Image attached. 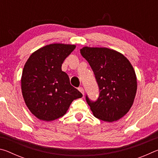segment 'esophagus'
I'll return each instance as SVG.
<instances>
[{
  "instance_id": "esophagus-1",
  "label": "esophagus",
  "mask_w": 158,
  "mask_h": 158,
  "mask_svg": "<svg viewBox=\"0 0 158 158\" xmlns=\"http://www.w3.org/2000/svg\"><path fill=\"white\" fill-rule=\"evenodd\" d=\"M78 90L82 93L83 95H84V89H83L82 87H79V89H78Z\"/></svg>"
}]
</instances>
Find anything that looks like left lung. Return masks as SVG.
Instances as JSON below:
<instances>
[{"label":"left lung","mask_w":158,"mask_h":158,"mask_svg":"<svg viewBox=\"0 0 158 158\" xmlns=\"http://www.w3.org/2000/svg\"><path fill=\"white\" fill-rule=\"evenodd\" d=\"M80 52L91 67L100 90L97 101L86 96L93 116L106 122L121 118L132 107L137 93L132 64L121 53L106 47H84Z\"/></svg>","instance_id":"obj_1"}]
</instances>
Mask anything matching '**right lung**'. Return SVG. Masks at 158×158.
<instances>
[{
  "label": "right lung",
  "mask_w": 158,
  "mask_h": 158,
  "mask_svg": "<svg viewBox=\"0 0 158 158\" xmlns=\"http://www.w3.org/2000/svg\"><path fill=\"white\" fill-rule=\"evenodd\" d=\"M75 48L74 44H48L34 52L25 63L21 79L23 98L30 111L41 121L62 117L73 101L83 96L61 69Z\"/></svg>",
  "instance_id": "right-lung-1"
}]
</instances>
